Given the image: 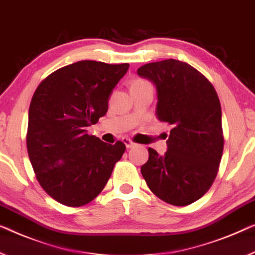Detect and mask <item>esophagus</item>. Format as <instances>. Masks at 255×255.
Here are the masks:
<instances>
[{
    "instance_id": "obj_1",
    "label": "esophagus",
    "mask_w": 255,
    "mask_h": 255,
    "mask_svg": "<svg viewBox=\"0 0 255 255\" xmlns=\"http://www.w3.org/2000/svg\"><path fill=\"white\" fill-rule=\"evenodd\" d=\"M123 140H124L125 145H126L127 149H130V147H132V146L135 145V143L132 142V140H131L130 138H128V137H125Z\"/></svg>"
}]
</instances>
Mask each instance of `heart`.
<instances>
[{
    "label": "heart",
    "mask_w": 255,
    "mask_h": 255,
    "mask_svg": "<svg viewBox=\"0 0 255 255\" xmlns=\"http://www.w3.org/2000/svg\"><path fill=\"white\" fill-rule=\"evenodd\" d=\"M149 82H146L145 80H142V79H137L135 80L134 82H132V85H147Z\"/></svg>",
    "instance_id": "obj_1"
}]
</instances>
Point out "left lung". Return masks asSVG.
Wrapping results in <instances>:
<instances>
[{
    "mask_svg": "<svg viewBox=\"0 0 255 255\" xmlns=\"http://www.w3.org/2000/svg\"><path fill=\"white\" fill-rule=\"evenodd\" d=\"M137 74L157 88V117L172 126L165 155L149 147L140 167L147 187L174 206H187L212 187L223 152L221 104L208 79L176 59L149 63Z\"/></svg>",
    "mask_w": 255,
    "mask_h": 255,
    "instance_id": "8db88e82",
    "label": "left lung"
}]
</instances>
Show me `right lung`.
<instances>
[{
    "mask_svg": "<svg viewBox=\"0 0 255 255\" xmlns=\"http://www.w3.org/2000/svg\"><path fill=\"white\" fill-rule=\"evenodd\" d=\"M128 63L81 60L48 75L28 111L27 151L37 181L51 198L70 207L90 203L108 183L126 145H111L87 127L109 109V98Z\"/></svg>",
    "mask_w": 255,
    "mask_h": 255,
    "instance_id": "1",
    "label": "right lung"
}]
</instances>
